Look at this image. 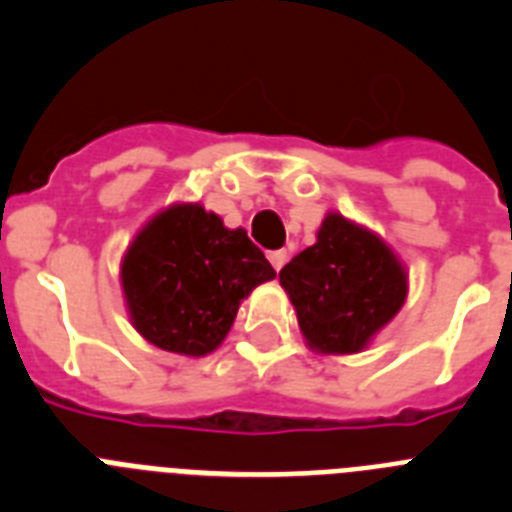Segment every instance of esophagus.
Wrapping results in <instances>:
<instances>
[{
    "label": "esophagus",
    "instance_id": "1",
    "mask_svg": "<svg viewBox=\"0 0 512 512\" xmlns=\"http://www.w3.org/2000/svg\"><path fill=\"white\" fill-rule=\"evenodd\" d=\"M269 261L271 266L279 271L284 264H287V251H284V248H274V251H269Z\"/></svg>",
    "mask_w": 512,
    "mask_h": 512
}]
</instances>
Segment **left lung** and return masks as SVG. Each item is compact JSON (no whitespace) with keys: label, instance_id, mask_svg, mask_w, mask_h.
I'll list each match as a JSON object with an SVG mask.
<instances>
[{"label":"left lung","instance_id":"obj_1","mask_svg":"<svg viewBox=\"0 0 512 512\" xmlns=\"http://www.w3.org/2000/svg\"><path fill=\"white\" fill-rule=\"evenodd\" d=\"M305 343L325 356L359 354L408 300V269L382 235L328 212L318 241L279 271Z\"/></svg>","mask_w":512,"mask_h":512}]
</instances>
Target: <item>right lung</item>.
Masks as SVG:
<instances>
[{"mask_svg": "<svg viewBox=\"0 0 512 512\" xmlns=\"http://www.w3.org/2000/svg\"><path fill=\"white\" fill-rule=\"evenodd\" d=\"M274 277L246 230L225 228L200 202H174L156 212L120 261L133 328L153 346L192 359L212 354L241 302Z\"/></svg>", "mask_w": 512, "mask_h": 512, "instance_id": "1", "label": "right lung"}]
</instances>
